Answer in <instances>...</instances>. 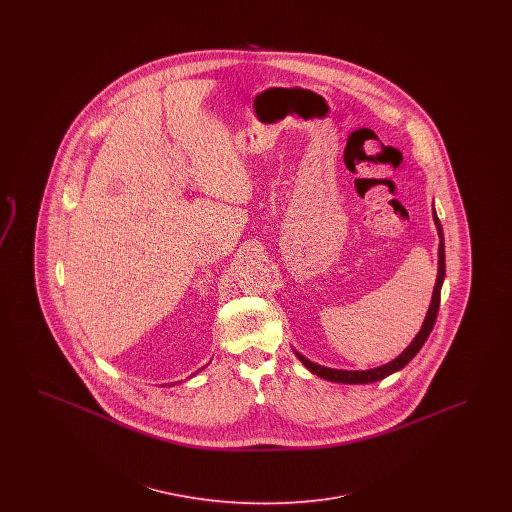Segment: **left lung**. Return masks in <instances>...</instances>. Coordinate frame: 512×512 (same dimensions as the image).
<instances>
[{
  "label": "left lung",
  "instance_id": "left-lung-1",
  "mask_svg": "<svg viewBox=\"0 0 512 512\" xmlns=\"http://www.w3.org/2000/svg\"><path fill=\"white\" fill-rule=\"evenodd\" d=\"M434 217V224L438 228L439 247H438V278H436V286H434V293H432V303L430 309L426 313V318L422 322L420 332L414 336V340L409 343V347L395 357L390 363L386 365L376 366V368H368V370H338V368H328V366L317 365L313 361H309L307 357H303L299 351H293L295 357L303 363L307 370H311L313 374H317L320 378L328 380V382H336V384H370V382H378L384 380L386 376H390L393 372L401 370L407 363H411L414 355L420 351V347L424 345V341L428 340L434 324H436V317H438L439 309V295H441V286H443V278H445V245H443V230H441V222H439L436 209L432 213Z\"/></svg>",
  "mask_w": 512,
  "mask_h": 512
}]
</instances>
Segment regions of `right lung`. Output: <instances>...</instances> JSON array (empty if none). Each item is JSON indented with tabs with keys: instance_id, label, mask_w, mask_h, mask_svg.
I'll return each instance as SVG.
<instances>
[{
	"instance_id": "obj_1",
	"label": "right lung",
	"mask_w": 512,
	"mask_h": 512,
	"mask_svg": "<svg viewBox=\"0 0 512 512\" xmlns=\"http://www.w3.org/2000/svg\"><path fill=\"white\" fill-rule=\"evenodd\" d=\"M203 368H205V366H203ZM199 370H201V368H199ZM199 370H197V372H199ZM197 372H195V374H197Z\"/></svg>"
}]
</instances>
